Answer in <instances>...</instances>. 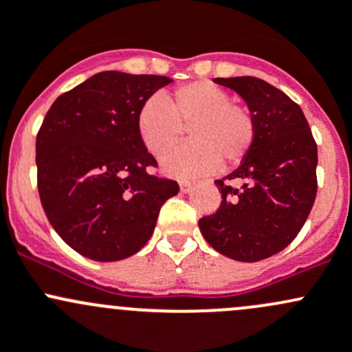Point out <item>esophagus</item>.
<instances>
[{
  "instance_id": "esophagus-1",
  "label": "esophagus",
  "mask_w": 352,
  "mask_h": 352,
  "mask_svg": "<svg viewBox=\"0 0 352 352\" xmlns=\"http://www.w3.org/2000/svg\"><path fill=\"white\" fill-rule=\"evenodd\" d=\"M191 188H193V184H191L190 181H181V183H179L181 193H190Z\"/></svg>"
}]
</instances>
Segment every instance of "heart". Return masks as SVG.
<instances>
[{"label": "heart", "mask_w": 352, "mask_h": 352, "mask_svg": "<svg viewBox=\"0 0 352 352\" xmlns=\"http://www.w3.org/2000/svg\"><path fill=\"white\" fill-rule=\"evenodd\" d=\"M190 130V140L162 159V169L177 177L215 171L237 164L254 140V118L245 104L232 101L229 93L210 81H191L152 96L137 113V133L142 146L161 157Z\"/></svg>", "instance_id": "heart-1"}]
</instances>
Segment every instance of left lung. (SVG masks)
Listing matches in <instances>:
<instances>
[{"label": "left lung", "instance_id": "1", "mask_svg": "<svg viewBox=\"0 0 352 352\" xmlns=\"http://www.w3.org/2000/svg\"><path fill=\"white\" fill-rule=\"evenodd\" d=\"M242 96L254 118V140L241 166L215 184L222 201L198 222L220 254L256 263L283 251L309 219L317 195V144L302 108L252 76L215 78ZM242 180L234 188L227 180Z\"/></svg>", "mask_w": 352, "mask_h": 352}]
</instances>
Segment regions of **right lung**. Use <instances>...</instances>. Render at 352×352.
<instances>
[{"instance_id": "obj_1", "label": "right lung", "mask_w": 352, "mask_h": 352, "mask_svg": "<svg viewBox=\"0 0 352 352\" xmlns=\"http://www.w3.org/2000/svg\"><path fill=\"white\" fill-rule=\"evenodd\" d=\"M173 79L98 72L52 103L37 133V186L50 226L93 261H120L146 245L176 181L155 168L137 133L144 101Z\"/></svg>"}]
</instances>
